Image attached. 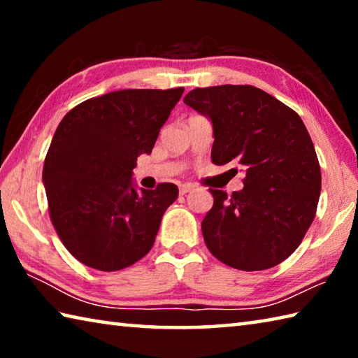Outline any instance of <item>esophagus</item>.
Here are the masks:
<instances>
[{"label": "esophagus", "mask_w": 358, "mask_h": 358, "mask_svg": "<svg viewBox=\"0 0 358 358\" xmlns=\"http://www.w3.org/2000/svg\"><path fill=\"white\" fill-rule=\"evenodd\" d=\"M194 189V185H191V183H185V185H180V187H178V191H180V194L181 196H183V194H187V192H191Z\"/></svg>", "instance_id": "esophagus-1"}]
</instances>
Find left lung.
<instances>
[{"instance_id": "8db88e82", "label": "left lung", "mask_w": 358, "mask_h": 358, "mask_svg": "<svg viewBox=\"0 0 358 358\" xmlns=\"http://www.w3.org/2000/svg\"><path fill=\"white\" fill-rule=\"evenodd\" d=\"M183 101L213 123V164L245 171L241 191L210 189L205 245L237 270L281 264L310 229L320 194L317 155L299 113L252 85L196 88Z\"/></svg>"}]
</instances>
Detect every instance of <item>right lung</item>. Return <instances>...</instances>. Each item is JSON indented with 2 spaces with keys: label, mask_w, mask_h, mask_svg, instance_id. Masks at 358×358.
Here are the masks:
<instances>
[{
  "label": "right lung",
  "mask_w": 358,
  "mask_h": 358,
  "mask_svg": "<svg viewBox=\"0 0 358 358\" xmlns=\"http://www.w3.org/2000/svg\"><path fill=\"white\" fill-rule=\"evenodd\" d=\"M185 88L120 90L76 106L58 124L42 181L59 240L82 264L126 268L147 256L173 183L137 191L132 169L150 155Z\"/></svg>",
  "instance_id": "obj_1"
}]
</instances>
